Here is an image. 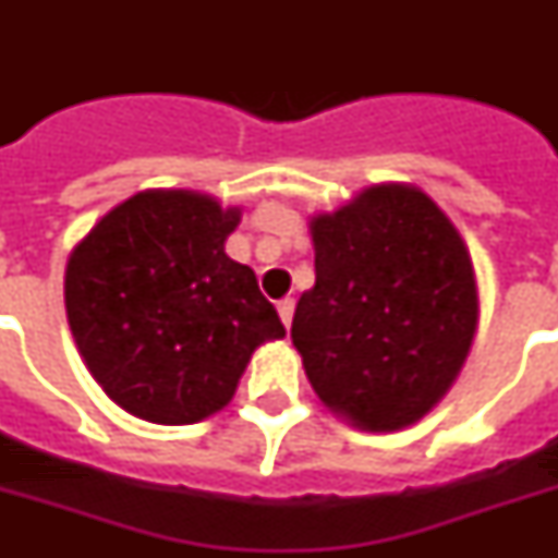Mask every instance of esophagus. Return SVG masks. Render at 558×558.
Segmentation results:
<instances>
[{
    "label": "esophagus",
    "mask_w": 558,
    "mask_h": 558,
    "mask_svg": "<svg viewBox=\"0 0 558 558\" xmlns=\"http://www.w3.org/2000/svg\"><path fill=\"white\" fill-rule=\"evenodd\" d=\"M278 315L280 322H283V327H292V315H295V301L292 298H283V301H278Z\"/></svg>",
    "instance_id": "34e87169"
}]
</instances>
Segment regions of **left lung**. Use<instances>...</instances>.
<instances>
[{
	"label": "left lung",
	"instance_id": "obj_1",
	"mask_svg": "<svg viewBox=\"0 0 558 558\" xmlns=\"http://www.w3.org/2000/svg\"><path fill=\"white\" fill-rule=\"evenodd\" d=\"M315 287L292 344L324 405L367 432L428 414L458 379L477 330L472 257L423 191L373 185L310 222Z\"/></svg>",
	"mask_w": 558,
	"mask_h": 558
}]
</instances>
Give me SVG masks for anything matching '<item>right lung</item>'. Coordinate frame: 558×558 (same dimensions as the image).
Listing matches in <instances>:
<instances>
[{
    "label": "right lung",
    "mask_w": 558,
    "mask_h": 558,
    "mask_svg": "<svg viewBox=\"0 0 558 558\" xmlns=\"http://www.w3.org/2000/svg\"><path fill=\"white\" fill-rule=\"evenodd\" d=\"M240 208L196 191H142L83 236L65 266L74 344L112 402L191 425L231 402L263 341L283 339L254 271L226 254Z\"/></svg>",
    "instance_id": "right-lung-1"
}]
</instances>
